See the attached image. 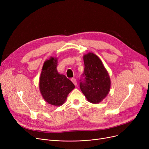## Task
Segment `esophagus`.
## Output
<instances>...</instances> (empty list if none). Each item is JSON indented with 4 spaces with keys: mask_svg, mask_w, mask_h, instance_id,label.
<instances>
[{
    "mask_svg": "<svg viewBox=\"0 0 149 149\" xmlns=\"http://www.w3.org/2000/svg\"><path fill=\"white\" fill-rule=\"evenodd\" d=\"M71 81L76 86L77 85V80L75 79H74V78H72V79H71Z\"/></svg>",
    "mask_w": 149,
    "mask_h": 149,
    "instance_id": "1",
    "label": "esophagus"
}]
</instances>
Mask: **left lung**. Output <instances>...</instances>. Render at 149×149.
Here are the masks:
<instances>
[{"mask_svg": "<svg viewBox=\"0 0 149 149\" xmlns=\"http://www.w3.org/2000/svg\"><path fill=\"white\" fill-rule=\"evenodd\" d=\"M83 60L85 79L80 83L81 91L89 102L98 104L110 91V77L102 61L95 54H84Z\"/></svg>", "mask_w": 149, "mask_h": 149, "instance_id": "left-lung-1", "label": "left lung"}]
</instances>
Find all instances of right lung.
<instances>
[{"label": "right lung", "instance_id": "obj_1", "mask_svg": "<svg viewBox=\"0 0 149 149\" xmlns=\"http://www.w3.org/2000/svg\"><path fill=\"white\" fill-rule=\"evenodd\" d=\"M58 58L51 57L42 67L39 79V89L43 99L49 104L60 106L74 88L72 82L58 72Z\"/></svg>", "mask_w": 149, "mask_h": 149}]
</instances>
